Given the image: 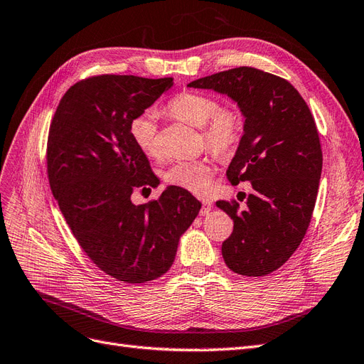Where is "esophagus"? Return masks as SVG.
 <instances>
[{
	"label": "esophagus",
	"instance_id": "esophagus-1",
	"mask_svg": "<svg viewBox=\"0 0 364 364\" xmlns=\"http://www.w3.org/2000/svg\"><path fill=\"white\" fill-rule=\"evenodd\" d=\"M200 202H202L200 214H202V215H208V214H209V211H211V209H213V200H211V199H208V197H202Z\"/></svg>",
	"mask_w": 364,
	"mask_h": 364
}]
</instances>
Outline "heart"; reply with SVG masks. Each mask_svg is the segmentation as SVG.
<instances>
[{
  "mask_svg": "<svg viewBox=\"0 0 364 364\" xmlns=\"http://www.w3.org/2000/svg\"><path fill=\"white\" fill-rule=\"evenodd\" d=\"M168 111L185 123L203 127L206 146L217 155H228L243 134V117L238 109L220 106L215 97L205 92L185 91L178 94L170 100ZM158 118L155 109H146L132 118L129 124L132 141L147 156H158L161 151ZM164 178L179 188L203 193L211 182L213 165L208 161L176 162L165 171Z\"/></svg>",
  "mask_w": 364,
  "mask_h": 364,
  "instance_id": "b5f03b06",
  "label": "heart"
}]
</instances>
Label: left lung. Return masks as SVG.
I'll return each mask as SVG.
<instances>
[{
  "label": "left lung",
  "mask_w": 364,
  "mask_h": 364,
  "mask_svg": "<svg viewBox=\"0 0 364 364\" xmlns=\"http://www.w3.org/2000/svg\"><path fill=\"white\" fill-rule=\"evenodd\" d=\"M188 86L226 94L245 117L226 176L232 185L249 181L253 191L246 211L238 213L234 200L217 202L234 220L222 253L232 272L264 277L293 255L311 222L322 173L314 118L290 82L257 68H232Z\"/></svg>",
  "instance_id": "left-lung-1"
}]
</instances>
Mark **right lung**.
I'll return each mask as SVG.
<instances>
[{
  "label": "right lung",
  "mask_w": 364,
  "mask_h": 364,
  "mask_svg": "<svg viewBox=\"0 0 364 364\" xmlns=\"http://www.w3.org/2000/svg\"><path fill=\"white\" fill-rule=\"evenodd\" d=\"M171 86V77L94 75L65 92L50 124L54 199L95 266L129 284L156 279L171 267L179 238L202 206L179 186L146 205L130 200L135 188L153 186L158 178L129 124Z\"/></svg>",
  "instance_id": "add662e5"
}]
</instances>
